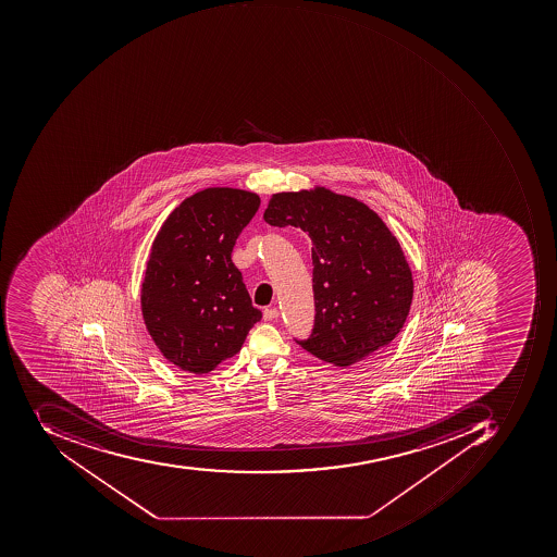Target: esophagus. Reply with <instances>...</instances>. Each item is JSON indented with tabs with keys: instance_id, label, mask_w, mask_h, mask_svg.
Returning <instances> with one entry per match:
<instances>
[{
	"instance_id": "34e87169",
	"label": "esophagus",
	"mask_w": 557,
	"mask_h": 557,
	"mask_svg": "<svg viewBox=\"0 0 557 557\" xmlns=\"http://www.w3.org/2000/svg\"><path fill=\"white\" fill-rule=\"evenodd\" d=\"M278 314H281V312H278L276 307H269V309L263 311V318H265V321H273V319L278 318Z\"/></svg>"
}]
</instances>
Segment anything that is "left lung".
<instances>
[{
    "instance_id": "1",
    "label": "left lung",
    "mask_w": 557,
    "mask_h": 557,
    "mask_svg": "<svg viewBox=\"0 0 557 557\" xmlns=\"http://www.w3.org/2000/svg\"><path fill=\"white\" fill-rule=\"evenodd\" d=\"M263 220L296 226L312 242L315 322L297 341L334 367L391 345L409 315L412 272L400 243L373 209L322 186L270 197Z\"/></svg>"
}]
</instances>
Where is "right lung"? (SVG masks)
Wrapping results in <instances>:
<instances>
[{"instance_id": "1", "label": "right lung", "mask_w": 557, "mask_h": 557, "mask_svg": "<svg viewBox=\"0 0 557 557\" xmlns=\"http://www.w3.org/2000/svg\"><path fill=\"white\" fill-rule=\"evenodd\" d=\"M260 197L209 187L169 214L152 243L141 282V314L157 348L178 370L206 375L242 349L260 321L233 246Z\"/></svg>"}]
</instances>
